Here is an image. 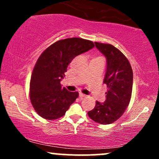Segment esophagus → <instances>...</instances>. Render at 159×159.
<instances>
[{
  "mask_svg": "<svg viewBox=\"0 0 159 159\" xmlns=\"http://www.w3.org/2000/svg\"><path fill=\"white\" fill-rule=\"evenodd\" d=\"M79 97L81 98V99H83V98H84L86 97V96L83 93H79Z\"/></svg>",
  "mask_w": 159,
  "mask_h": 159,
  "instance_id": "esophagus-1",
  "label": "esophagus"
}]
</instances>
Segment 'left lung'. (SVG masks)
Wrapping results in <instances>:
<instances>
[{
  "mask_svg": "<svg viewBox=\"0 0 159 159\" xmlns=\"http://www.w3.org/2000/svg\"><path fill=\"white\" fill-rule=\"evenodd\" d=\"M95 45L106 57V73L104 84H107L106 100L96 101V106L87 112L93 121L107 125L118 120L125 111L131 99L133 72L130 63L119 49L111 44L95 43Z\"/></svg>",
  "mask_w": 159,
  "mask_h": 159,
  "instance_id": "left-lung-1",
  "label": "left lung"
}]
</instances>
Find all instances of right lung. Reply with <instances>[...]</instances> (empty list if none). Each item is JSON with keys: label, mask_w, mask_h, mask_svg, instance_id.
<instances>
[{"label": "right lung", "mask_w": 159, "mask_h": 159, "mask_svg": "<svg viewBox=\"0 0 159 159\" xmlns=\"http://www.w3.org/2000/svg\"><path fill=\"white\" fill-rule=\"evenodd\" d=\"M94 48L92 41L81 38L59 40L42 53L33 70L30 98L40 116L46 120L61 117L78 96L62 87L68 65L76 56Z\"/></svg>", "instance_id": "right-lung-1"}]
</instances>
